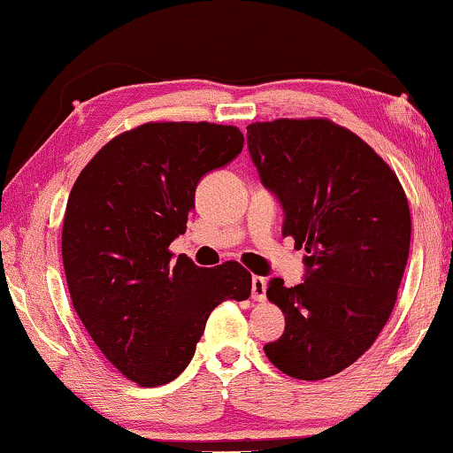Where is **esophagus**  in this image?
<instances>
[{
	"mask_svg": "<svg viewBox=\"0 0 453 453\" xmlns=\"http://www.w3.org/2000/svg\"><path fill=\"white\" fill-rule=\"evenodd\" d=\"M265 290H267V280L261 278V275H253L251 278V298L265 300Z\"/></svg>",
	"mask_w": 453,
	"mask_h": 453,
	"instance_id": "34e87169",
	"label": "esophagus"
}]
</instances>
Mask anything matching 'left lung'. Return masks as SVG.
<instances>
[{"mask_svg":"<svg viewBox=\"0 0 453 453\" xmlns=\"http://www.w3.org/2000/svg\"><path fill=\"white\" fill-rule=\"evenodd\" d=\"M247 145L284 206V237L308 253L303 284L270 281L286 329L264 351L288 376L329 378L370 349L396 304L412 228L406 194L368 142L329 118L253 122Z\"/></svg>","mask_w":453,"mask_h":453,"instance_id":"8db88e82","label":"left lung"}]
</instances>
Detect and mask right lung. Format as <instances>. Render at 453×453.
Returning <instances> with one entry per match:
<instances>
[{
  "label": "right lung",
  "mask_w": 453,
  "mask_h": 453,
  "mask_svg": "<svg viewBox=\"0 0 453 453\" xmlns=\"http://www.w3.org/2000/svg\"><path fill=\"white\" fill-rule=\"evenodd\" d=\"M242 145L237 127L147 122L106 142L71 189L61 234L71 303L104 357L134 384L178 378L214 308L251 294L239 261L206 270L169 251L186 233L202 175Z\"/></svg>",
  "instance_id": "right-lung-1"
}]
</instances>
